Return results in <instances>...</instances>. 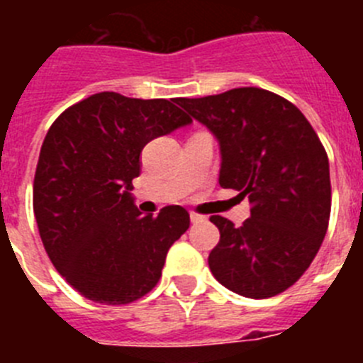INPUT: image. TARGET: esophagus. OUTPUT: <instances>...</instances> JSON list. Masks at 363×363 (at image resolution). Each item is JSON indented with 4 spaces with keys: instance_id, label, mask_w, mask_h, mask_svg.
I'll return each mask as SVG.
<instances>
[{
    "instance_id": "34e87169",
    "label": "esophagus",
    "mask_w": 363,
    "mask_h": 363,
    "mask_svg": "<svg viewBox=\"0 0 363 363\" xmlns=\"http://www.w3.org/2000/svg\"><path fill=\"white\" fill-rule=\"evenodd\" d=\"M191 221L192 223H201V221H205V216H201V214H196V213H191Z\"/></svg>"
}]
</instances>
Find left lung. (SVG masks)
Masks as SVG:
<instances>
[{
	"mask_svg": "<svg viewBox=\"0 0 363 363\" xmlns=\"http://www.w3.org/2000/svg\"><path fill=\"white\" fill-rule=\"evenodd\" d=\"M178 105L218 140L221 187L252 205L242 227L211 216L220 230L211 272L245 298L284 293L307 271L329 225L331 178L322 142L298 107L256 86L179 98Z\"/></svg>",
	"mask_w": 363,
	"mask_h": 363,
	"instance_id": "1",
	"label": "left lung"
}]
</instances>
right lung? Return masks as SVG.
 I'll return each mask as SVG.
<instances>
[{"mask_svg": "<svg viewBox=\"0 0 363 363\" xmlns=\"http://www.w3.org/2000/svg\"><path fill=\"white\" fill-rule=\"evenodd\" d=\"M191 123L172 99L98 92L62 112L45 136L34 176L38 229L57 272L89 300L130 303L158 284L191 220L179 205L140 213L133 179L150 140Z\"/></svg>", "mask_w": 363, "mask_h": 363, "instance_id": "obj_1", "label": "right lung"}]
</instances>
